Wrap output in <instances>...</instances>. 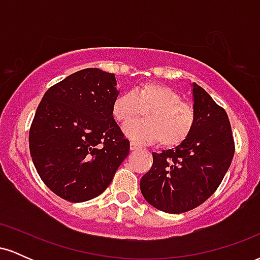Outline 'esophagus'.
Segmentation results:
<instances>
[{"label":"esophagus","mask_w":260,"mask_h":260,"mask_svg":"<svg viewBox=\"0 0 260 260\" xmlns=\"http://www.w3.org/2000/svg\"><path fill=\"white\" fill-rule=\"evenodd\" d=\"M129 149L132 151H136V150H138V149H140V147L138 144H136V143H133V142H131V145H129Z\"/></svg>","instance_id":"esophagus-1"}]
</instances>
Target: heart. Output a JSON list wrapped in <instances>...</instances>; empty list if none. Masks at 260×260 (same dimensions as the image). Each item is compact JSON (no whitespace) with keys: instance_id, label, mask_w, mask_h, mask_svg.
<instances>
[{"instance_id":"heart-1","label":"heart","mask_w":260,"mask_h":260,"mask_svg":"<svg viewBox=\"0 0 260 260\" xmlns=\"http://www.w3.org/2000/svg\"><path fill=\"white\" fill-rule=\"evenodd\" d=\"M143 112H147L145 121L129 123ZM112 116L118 123L130 124L123 132L134 142H159L166 149L183 144L196 124L194 109L183 103L180 92L154 82L118 95L112 104Z\"/></svg>"}]
</instances>
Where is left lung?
<instances>
[{
	"label": "left lung",
	"mask_w": 260,
	"mask_h": 260,
	"mask_svg": "<svg viewBox=\"0 0 260 260\" xmlns=\"http://www.w3.org/2000/svg\"><path fill=\"white\" fill-rule=\"evenodd\" d=\"M196 124L180 147L153 153V166L140 180L149 204L181 214L214 194L231 165L235 142L228 113L202 86L193 83Z\"/></svg>",
	"instance_id": "1"
}]
</instances>
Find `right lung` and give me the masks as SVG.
<instances>
[{"mask_svg": "<svg viewBox=\"0 0 260 260\" xmlns=\"http://www.w3.org/2000/svg\"><path fill=\"white\" fill-rule=\"evenodd\" d=\"M113 73L85 68L45 92L29 131L39 176L55 194L90 201L111 183L129 154V140L112 116L118 96Z\"/></svg>", "mask_w": 260, "mask_h": 260, "instance_id": "obj_1", "label": "right lung"}]
</instances>
